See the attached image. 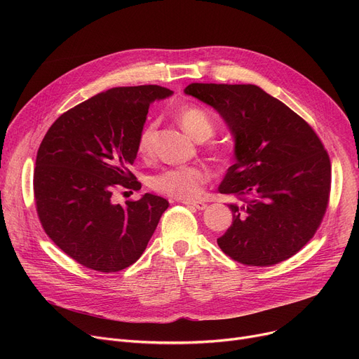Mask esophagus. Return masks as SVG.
<instances>
[{
	"instance_id": "1",
	"label": "esophagus",
	"mask_w": 359,
	"mask_h": 359,
	"mask_svg": "<svg viewBox=\"0 0 359 359\" xmlns=\"http://www.w3.org/2000/svg\"><path fill=\"white\" fill-rule=\"evenodd\" d=\"M182 203H184V205H187V206H191V208L199 210V211H203V210L206 208V203L202 202V201H198V202H195V201H183Z\"/></svg>"
}]
</instances>
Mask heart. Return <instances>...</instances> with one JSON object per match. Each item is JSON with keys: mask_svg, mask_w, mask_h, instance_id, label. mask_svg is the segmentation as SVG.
<instances>
[{"mask_svg": "<svg viewBox=\"0 0 359 359\" xmlns=\"http://www.w3.org/2000/svg\"><path fill=\"white\" fill-rule=\"evenodd\" d=\"M182 128L195 141H208L215 134V123L211 116L201 107H184L179 111ZM156 140V123L145 125L138 134V153L148 158L153 154ZM210 180V172L201 165H179L165 168L151 180V186L158 194L180 201H194L201 196L203 186Z\"/></svg>", "mask_w": 359, "mask_h": 359, "instance_id": "obj_1", "label": "heart"}]
</instances>
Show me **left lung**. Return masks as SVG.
Masks as SVG:
<instances>
[{"label":"left lung","instance_id":"obj_1","mask_svg":"<svg viewBox=\"0 0 359 359\" xmlns=\"http://www.w3.org/2000/svg\"><path fill=\"white\" fill-rule=\"evenodd\" d=\"M184 93L214 107L234 137L236 163L218 191L234 195L233 224L217 243L248 266L287 260L313 238L330 194V160L313 128L253 84L192 83Z\"/></svg>","mask_w":359,"mask_h":359}]
</instances>
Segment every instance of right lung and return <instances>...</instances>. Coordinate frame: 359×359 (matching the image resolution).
Instances as JSON below:
<instances>
[{"label": "right lung", "mask_w": 359, "mask_h": 359, "mask_svg": "<svg viewBox=\"0 0 359 359\" xmlns=\"http://www.w3.org/2000/svg\"><path fill=\"white\" fill-rule=\"evenodd\" d=\"M160 86L115 87L56 119L37 149L33 191L49 238L80 265L103 273L135 263L168 202L151 194L126 205L115 187L141 189L129 167L149 104L172 96Z\"/></svg>", "instance_id": "obj_1"}]
</instances>
